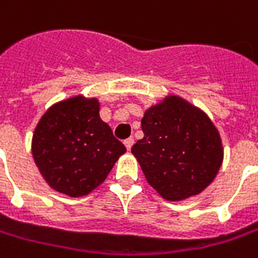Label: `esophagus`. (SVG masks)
I'll use <instances>...</instances> for the list:
<instances>
[{
  "label": "esophagus",
  "mask_w": 258,
  "mask_h": 258,
  "mask_svg": "<svg viewBox=\"0 0 258 258\" xmlns=\"http://www.w3.org/2000/svg\"><path fill=\"white\" fill-rule=\"evenodd\" d=\"M133 144H134V138H127V140H124V146H125V148L127 150H131V147H133Z\"/></svg>",
  "instance_id": "34e87169"
}]
</instances>
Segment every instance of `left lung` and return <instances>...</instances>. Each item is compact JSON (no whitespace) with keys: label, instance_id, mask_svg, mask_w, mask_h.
Returning a JSON list of instances; mask_svg holds the SVG:
<instances>
[{"label":"left lung","instance_id":"1","mask_svg":"<svg viewBox=\"0 0 258 258\" xmlns=\"http://www.w3.org/2000/svg\"><path fill=\"white\" fill-rule=\"evenodd\" d=\"M144 137L131 148L148 184L170 201L188 199L217 175L223 147L217 128L199 108L168 97L141 120Z\"/></svg>","mask_w":258,"mask_h":258}]
</instances>
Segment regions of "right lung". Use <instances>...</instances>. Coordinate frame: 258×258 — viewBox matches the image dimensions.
<instances>
[{"instance_id": "obj_1", "label": "right lung", "mask_w": 258, "mask_h": 258, "mask_svg": "<svg viewBox=\"0 0 258 258\" xmlns=\"http://www.w3.org/2000/svg\"><path fill=\"white\" fill-rule=\"evenodd\" d=\"M98 101L74 97L52 105L32 137V156L54 190L81 197L98 187L124 144L100 118Z\"/></svg>"}]
</instances>
